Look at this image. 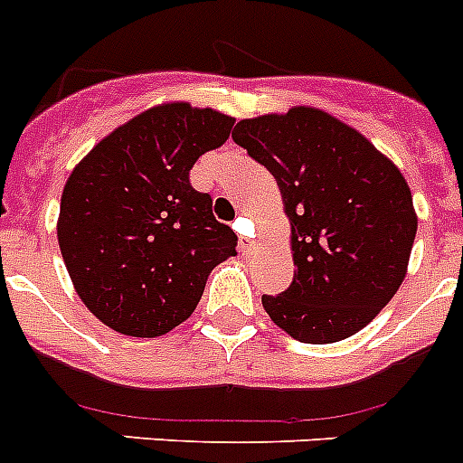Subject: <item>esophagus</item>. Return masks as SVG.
<instances>
[{
    "instance_id": "34e87169",
    "label": "esophagus",
    "mask_w": 463,
    "mask_h": 463,
    "mask_svg": "<svg viewBox=\"0 0 463 463\" xmlns=\"http://www.w3.org/2000/svg\"><path fill=\"white\" fill-rule=\"evenodd\" d=\"M245 222H248V220L245 218H239L234 222V229L236 232H239V248H241V252H243V255H248V252L250 250H255V241L252 239H248V234H245Z\"/></svg>"
}]
</instances>
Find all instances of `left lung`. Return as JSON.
<instances>
[{"label": "left lung", "mask_w": 463, "mask_h": 463, "mask_svg": "<svg viewBox=\"0 0 463 463\" xmlns=\"http://www.w3.org/2000/svg\"><path fill=\"white\" fill-rule=\"evenodd\" d=\"M232 137L271 171L292 229L294 280L261 306L301 343L350 338L408 273L417 213L406 178L362 132L313 106L241 120Z\"/></svg>", "instance_id": "8db88e82"}]
</instances>
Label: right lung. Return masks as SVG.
Returning <instances> with one entry per match:
<instances>
[{"label": "right lung", "mask_w": 463, "mask_h": 463, "mask_svg": "<svg viewBox=\"0 0 463 463\" xmlns=\"http://www.w3.org/2000/svg\"><path fill=\"white\" fill-rule=\"evenodd\" d=\"M234 118L166 101L101 138L73 166L57 243L85 308L125 336H165L194 313L236 234L213 215L190 169L232 134Z\"/></svg>", "instance_id": "add662e5"}]
</instances>
